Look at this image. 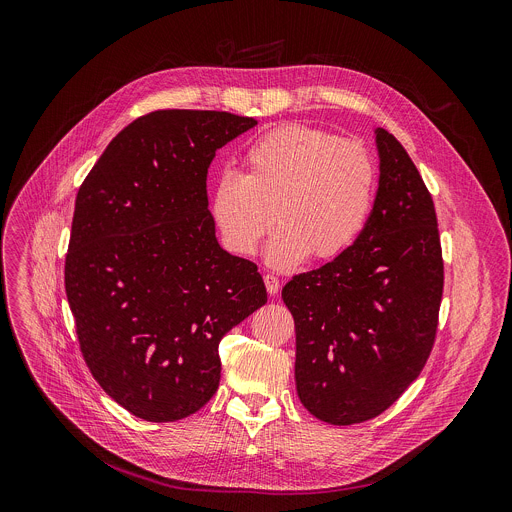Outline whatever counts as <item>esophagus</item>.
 I'll list each match as a JSON object with an SVG mask.
<instances>
[{"mask_svg": "<svg viewBox=\"0 0 512 512\" xmlns=\"http://www.w3.org/2000/svg\"><path fill=\"white\" fill-rule=\"evenodd\" d=\"M263 281H265V287L269 291V296H275L277 291H279V279L275 275L267 273V275H263Z\"/></svg>", "mask_w": 512, "mask_h": 512, "instance_id": "34e87169", "label": "esophagus"}]
</instances>
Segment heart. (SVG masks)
I'll use <instances>...</instances> for the list:
<instances>
[{"label":"heart","instance_id":"heart-1","mask_svg":"<svg viewBox=\"0 0 512 512\" xmlns=\"http://www.w3.org/2000/svg\"><path fill=\"white\" fill-rule=\"evenodd\" d=\"M375 188L377 168L360 143L283 125L249 145L245 176H218L210 212L225 247L241 257L257 253L275 221L267 259L285 269L346 253L367 227Z\"/></svg>","mask_w":512,"mask_h":512}]
</instances>
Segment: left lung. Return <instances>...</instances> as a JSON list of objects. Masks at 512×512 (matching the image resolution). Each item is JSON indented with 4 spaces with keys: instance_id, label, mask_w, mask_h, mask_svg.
I'll list each match as a JSON object with an SVG mask.
<instances>
[{
    "instance_id": "obj_1",
    "label": "left lung",
    "mask_w": 512,
    "mask_h": 512,
    "mask_svg": "<svg viewBox=\"0 0 512 512\" xmlns=\"http://www.w3.org/2000/svg\"><path fill=\"white\" fill-rule=\"evenodd\" d=\"M375 135L381 174L367 227L346 253L281 289L296 324L298 397L332 425L381 415L419 377L444 291L431 194L397 137Z\"/></svg>"
}]
</instances>
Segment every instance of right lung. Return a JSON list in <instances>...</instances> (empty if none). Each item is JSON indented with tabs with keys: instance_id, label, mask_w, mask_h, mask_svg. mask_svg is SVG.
<instances>
[{
	"instance_id": "add662e5",
	"label": "right lung",
	"mask_w": 512,
	"mask_h": 512,
	"mask_svg": "<svg viewBox=\"0 0 512 512\" xmlns=\"http://www.w3.org/2000/svg\"><path fill=\"white\" fill-rule=\"evenodd\" d=\"M162 109L119 131L79 188L64 287L95 381L145 421H178L221 381L218 342L267 302L257 265L216 241L206 174L255 127Z\"/></svg>"
}]
</instances>
